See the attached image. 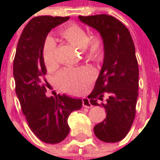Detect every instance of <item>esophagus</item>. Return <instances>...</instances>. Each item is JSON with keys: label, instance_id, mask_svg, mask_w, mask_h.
Wrapping results in <instances>:
<instances>
[{"label": "esophagus", "instance_id": "obj_1", "mask_svg": "<svg viewBox=\"0 0 160 160\" xmlns=\"http://www.w3.org/2000/svg\"><path fill=\"white\" fill-rule=\"evenodd\" d=\"M82 106H83L84 108H90L92 107V105L91 104L90 100H89L87 97H84V98L82 99Z\"/></svg>", "mask_w": 160, "mask_h": 160}]
</instances>
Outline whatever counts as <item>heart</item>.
<instances>
[{
  "instance_id": "obj_1",
  "label": "heart",
  "mask_w": 160,
  "mask_h": 160,
  "mask_svg": "<svg viewBox=\"0 0 160 160\" xmlns=\"http://www.w3.org/2000/svg\"><path fill=\"white\" fill-rule=\"evenodd\" d=\"M62 36L77 48L83 50L85 57L92 61H100L103 57L104 46L100 38L90 40L89 33L77 24H69L61 31ZM55 41L47 37L42 46V60L47 69L56 67ZM94 74L88 68H69L61 70L56 76V82L60 88L70 93H80L92 80Z\"/></svg>"
}]
</instances>
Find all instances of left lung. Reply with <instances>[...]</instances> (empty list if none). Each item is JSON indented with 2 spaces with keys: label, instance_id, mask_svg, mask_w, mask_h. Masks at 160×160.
I'll return each instance as SVG.
<instances>
[{
  "label": "left lung",
  "instance_id": "1",
  "mask_svg": "<svg viewBox=\"0 0 160 160\" xmlns=\"http://www.w3.org/2000/svg\"><path fill=\"white\" fill-rule=\"evenodd\" d=\"M82 23L96 29L104 43V62L93 91L88 96L93 106L103 93L109 97L106 104L107 117L95 125V136L106 143H117L129 132L138 98L139 68L135 47L129 29L117 18L108 15L79 16Z\"/></svg>",
  "mask_w": 160,
  "mask_h": 160
}]
</instances>
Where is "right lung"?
I'll return each mask as SVG.
<instances>
[{"instance_id": "right-lung-1", "label": "right lung", "mask_w": 160, "mask_h": 160, "mask_svg": "<svg viewBox=\"0 0 160 160\" xmlns=\"http://www.w3.org/2000/svg\"><path fill=\"white\" fill-rule=\"evenodd\" d=\"M68 19V16H50L32 18L19 38L14 60L16 92L23 114L32 132L47 144H58L68 136V116L82 107L80 98L45 95L49 84L44 79L47 70L42 46L52 28Z\"/></svg>"}]
</instances>
